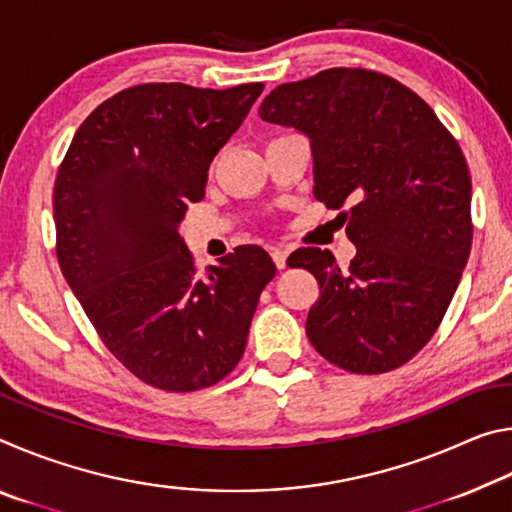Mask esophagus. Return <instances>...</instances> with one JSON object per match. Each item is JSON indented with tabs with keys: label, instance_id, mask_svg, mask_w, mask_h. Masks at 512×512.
I'll return each instance as SVG.
<instances>
[{
	"label": "esophagus",
	"instance_id": "1",
	"mask_svg": "<svg viewBox=\"0 0 512 512\" xmlns=\"http://www.w3.org/2000/svg\"><path fill=\"white\" fill-rule=\"evenodd\" d=\"M287 255H289L287 250L280 248V246H273V248H271V257H273V262H275L277 268L287 266Z\"/></svg>",
	"mask_w": 512,
	"mask_h": 512
}]
</instances>
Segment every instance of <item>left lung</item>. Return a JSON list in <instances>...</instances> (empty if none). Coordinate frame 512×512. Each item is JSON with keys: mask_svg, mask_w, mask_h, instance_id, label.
I'll return each instance as SVG.
<instances>
[{"mask_svg": "<svg viewBox=\"0 0 512 512\" xmlns=\"http://www.w3.org/2000/svg\"><path fill=\"white\" fill-rule=\"evenodd\" d=\"M259 117L305 133L314 196L348 212V268L320 248L291 266L320 298L307 336L320 357L357 375L413 359L436 332L472 248V180L463 151L427 103L370 69L334 67L268 94Z\"/></svg>", "mask_w": 512, "mask_h": 512, "instance_id": "8db88e82", "label": "left lung"}]
</instances>
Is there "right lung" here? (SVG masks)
Instances as JSON below:
<instances>
[{
  "label": "right lung",
  "instance_id": "obj_1",
  "mask_svg": "<svg viewBox=\"0 0 512 512\" xmlns=\"http://www.w3.org/2000/svg\"><path fill=\"white\" fill-rule=\"evenodd\" d=\"M262 83H146L83 121L54 185L56 253L101 341L137 379L189 393L235 370L275 264L239 246L198 273L180 237L214 155Z\"/></svg>",
  "mask_w": 512,
  "mask_h": 512
}]
</instances>
